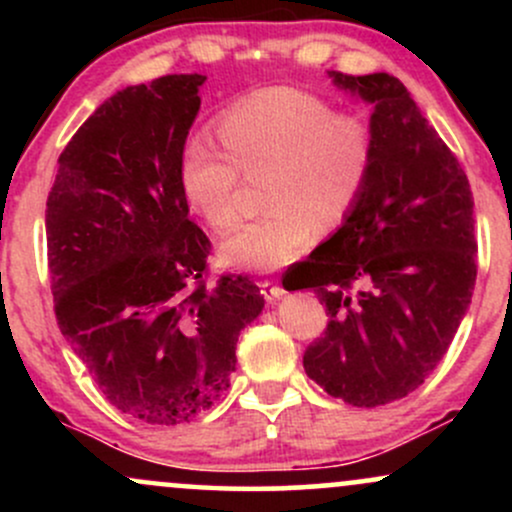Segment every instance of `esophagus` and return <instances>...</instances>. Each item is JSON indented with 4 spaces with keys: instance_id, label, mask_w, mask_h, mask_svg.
Returning <instances> with one entry per match:
<instances>
[{
    "instance_id": "obj_1",
    "label": "esophagus",
    "mask_w": 512,
    "mask_h": 512,
    "mask_svg": "<svg viewBox=\"0 0 512 512\" xmlns=\"http://www.w3.org/2000/svg\"><path fill=\"white\" fill-rule=\"evenodd\" d=\"M260 291H262V296L267 298L269 303L272 301H276V298H281L284 296V286L279 284V281H269V279H264V281H260Z\"/></svg>"
}]
</instances>
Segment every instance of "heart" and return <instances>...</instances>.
I'll use <instances>...</instances> for the list:
<instances>
[{
    "mask_svg": "<svg viewBox=\"0 0 512 512\" xmlns=\"http://www.w3.org/2000/svg\"><path fill=\"white\" fill-rule=\"evenodd\" d=\"M216 146L204 132L185 139L178 178L187 204L211 228L240 216L243 175L264 178L269 211L223 240L221 255L243 269H276L354 211L378 156L375 129L363 115L334 110L322 96L293 86L252 91L216 117Z\"/></svg>",
    "mask_w": 512,
    "mask_h": 512,
    "instance_id": "obj_1",
    "label": "heart"
}]
</instances>
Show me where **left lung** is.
<instances>
[{
  "instance_id": "obj_1",
  "label": "left lung",
  "mask_w": 512,
  "mask_h": 512,
  "mask_svg": "<svg viewBox=\"0 0 512 512\" xmlns=\"http://www.w3.org/2000/svg\"><path fill=\"white\" fill-rule=\"evenodd\" d=\"M332 79L375 105L378 156L361 202L293 264L284 289H313L330 315L303 354L308 378L346 404L380 407L424 385L467 313L477 281L474 199L402 81Z\"/></svg>"
}]
</instances>
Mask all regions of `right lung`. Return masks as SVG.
<instances>
[{
    "label": "right lung",
    "instance_id": "1",
    "mask_svg": "<svg viewBox=\"0 0 512 512\" xmlns=\"http://www.w3.org/2000/svg\"><path fill=\"white\" fill-rule=\"evenodd\" d=\"M204 79L168 74L110 96L57 158L45 209L57 325L103 397L156 426L219 402L238 334L264 308L245 274L209 281L211 243L180 190Z\"/></svg>",
    "mask_w": 512,
    "mask_h": 512
}]
</instances>
